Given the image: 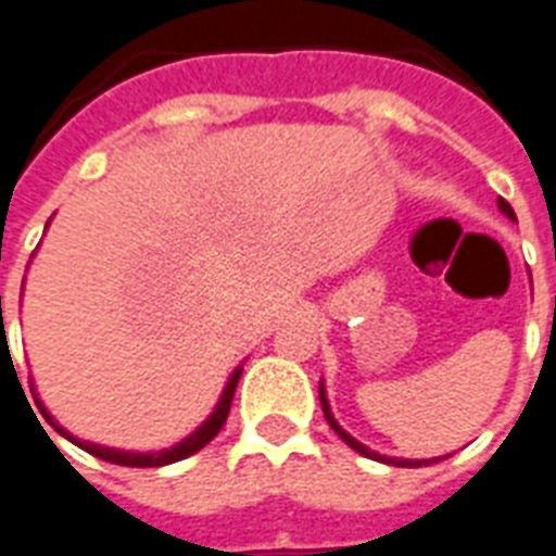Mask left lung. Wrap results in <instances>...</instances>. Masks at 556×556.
Listing matches in <instances>:
<instances>
[{"instance_id":"1","label":"left lung","mask_w":556,"mask_h":556,"mask_svg":"<svg viewBox=\"0 0 556 556\" xmlns=\"http://www.w3.org/2000/svg\"><path fill=\"white\" fill-rule=\"evenodd\" d=\"M500 210L505 213L508 218H514L517 222V216H514V207H510L508 201L500 199ZM320 404H323V415H326V421H329V427L334 432H338L340 439L346 441L349 447L355 450V453H361V456L366 458H375V462H383V465H392V467H424V465H430V462H441V458H395V456H380V453H375V450H369L366 444H361V441L355 439V435H349L343 427L338 424V418H334V413H331V406H329V397H326V387H323V380H320Z\"/></svg>"}]
</instances>
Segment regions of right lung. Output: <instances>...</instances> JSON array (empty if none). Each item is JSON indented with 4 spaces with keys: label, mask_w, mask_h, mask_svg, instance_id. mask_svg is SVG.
Listing matches in <instances>:
<instances>
[{
    "label": "right lung",
    "mask_w": 556,
    "mask_h": 556,
    "mask_svg": "<svg viewBox=\"0 0 556 556\" xmlns=\"http://www.w3.org/2000/svg\"><path fill=\"white\" fill-rule=\"evenodd\" d=\"M239 378H242V366H236L233 375L227 378L216 409H213V413H210L207 418H204V421H201L199 427L190 432V435H187V439H181L178 444H173V447H167V450H150V453L103 447V444H94V441L77 439V435H72V432L65 430V427H60V424L54 421V415L48 413L39 397H37V404H39V413L46 415L48 424H51V427H54L60 435H65L68 441H74L77 447L86 450V453H91V456H98V458H103V462H112V465H124V467H164V465H173V462H181V458L192 456V453H199L204 444H210V441L216 439L218 430H222L227 421V413H230V404H233V392H236V383H239ZM30 392H34V389H30Z\"/></svg>",
    "instance_id": "obj_1"
}]
</instances>
